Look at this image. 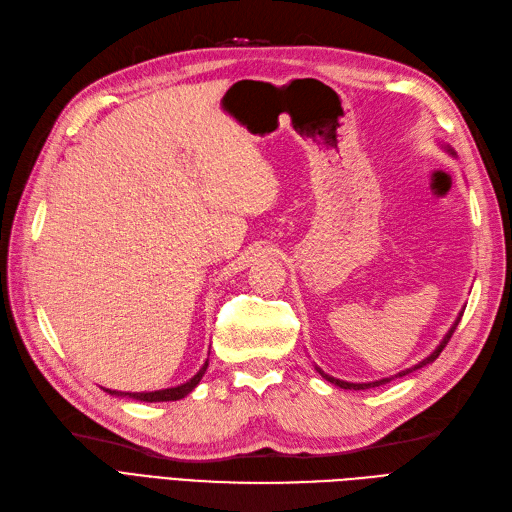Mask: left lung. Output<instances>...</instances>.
<instances>
[{
    "label": "left lung",
    "mask_w": 512,
    "mask_h": 512,
    "mask_svg": "<svg viewBox=\"0 0 512 512\" xmlns=\"http://www.w3.org/2000/svg\"><path fill=\"white\" fill-rule=\"evenodd\" d=\"M461 317H464V312H459V317L455 319V323H453V327L449 329V334L442 338V342L436 346V351L430 355V357H425L423 361H419L417 366H412V368H408V370H402L400 374H395V376H391V378H398V376H406V374H410L412 370H419V368H423V366H427V364H432V361L442 353V349L444 346H447V342L451 340V336H453V332L457 329V325H459V321H461ZM319 370V374L325 378V381H329L332 385H336V387H340V389H355V391H359V389H370V387H381V385H385V383H389L391 378H381V381H374V383H346V381H340V378H334V376H329V374H325L321 368H317Z\"/></svg>",
    "instance_id": "obj_1"
}]
</instances>
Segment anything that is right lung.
<instances>
[{"mask_svg":"<svg viewBox=\"0 0 512 512\" xmlns=\"http://www.w3.org/2000/svg\"><path fill=\"white\" fill-rule=\"evenodd\" d=\"M206 368H208V359H206V364L202 366V370L197 372V374L191 378V381H187V383H183V385H178V387H170V389H159V391H148V393H119V391H110V389H106V391L112 393V395H123V398L140 400V402H174V400H183L185 395L191 393V391L197 387V383L202 381V376H204Z\"/></svg>","mask_w":512,"mask_h":512,"instance_id":"right-lung-1","label":"right lung"}]
</instances>
